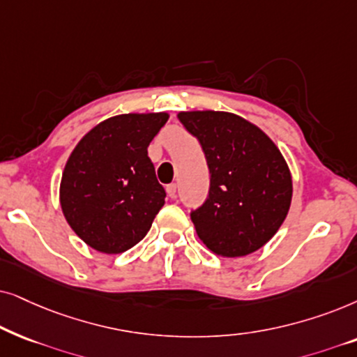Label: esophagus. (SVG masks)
Wrapping results in <instances>:
<instances>
[{
	"mask_svg": "<svg viewBox=\"0 0 357 357\" xmlns=\"http://www.w3.org/2000/svg\"><path fill=\"white\" fill-rule=\"evenodd\" d=\"M166 194H168L171 199H176V196H178V186H176V184H168V186H166Z\"/></svg>",
	"mask_w": 357,
	"mask_h": 357,
	"instance_id": "1",
	"label": "esophagus"
}]
</instances>
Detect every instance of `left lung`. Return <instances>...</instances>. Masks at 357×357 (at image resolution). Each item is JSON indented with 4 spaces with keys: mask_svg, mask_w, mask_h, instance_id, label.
<instances>
[{
    "mask_svg": "<svg viewBox=\"0 0 357 357\" xmlns=\"http://www.w3.org/2000/svg\"><path fill=\"white\" fill-rule=\"evenodd\" d=\"M206 155L211 188L191 212L197 236L212 253H255L275 235L292 201V176L281 150L258 126L222 111L179 112Z\"/></svg>",
    "mask_w": 357,
    "mask_h": 357,
    "instance_id": "left-lung-1",
    "label": "left lung"
}]
</instances>
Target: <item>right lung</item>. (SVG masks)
I'll return each instance as SVG.
<instances>
[{
    "mask_svg": "<svg viewBox=\"0 0 357 357\" xmlns=\"http://www.w3.org/2000/svg\"><path fill=\"white\" fill-rule=\"evenodd\" d=\"M166 112L121 114L93 127L66 161L61 212L88 246L119 255L149 234L166 192L149 158V145Z\"/></svg>",
    "mask_w": 357,
    "mask_h": 357,
    "instance_id": "obj_1",
    "label": "right lung"
}]
</instances>
